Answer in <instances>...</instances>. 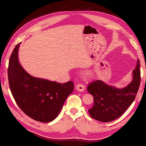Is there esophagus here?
I'll list each match as a JSON object with an SVG mask.
<instances>
[{
    "instance_id": "obj_1",
    "label": "esophagus",
    "mask_w": 146,
    "mask_h": 146,
    "mask_svg": "<svg viewBox=\"0 0 146 146\" xmlns=\"http://www.w3.org/2000/svg\"><path fill=\"white\" fill-rule=\"evenodd\" d=\"M85 89V86L82 84H78L76 86V90H77L78 92H83Z\"/></svg>"
}]
</instances>
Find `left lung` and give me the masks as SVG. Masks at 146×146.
I'll use <instances>...</instances> for the list:
<instances>
[{"mask_svg": "<svg viewBox=\"0 0 146 146\" xmlns=\"http://www.w3.org/2000/svg\"><path fill=\"white\" fill-rule=\"evenodd\" d=\"M140 61L132 71V80L125 87L117 88L100 80L89 83L87 90L94 97V105L88 110L90 116L97 120L109 122L125 112L134 100L141 83Z\"/></svg>", "mask_w": 146, "mask_h": 146, "instance_id": "8db88e82", "label": "left lung"}]
</instances>
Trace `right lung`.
<instances>
[{"mask_svg":"<svg viewBox=\"0 0 146 146\" xmlns=\"http://www.w3.org/2000/svg\"><path fill=\"white\" fill-rule=\"evenodd\" d=\"M21 42L11 56L8 79L12 96L21 109L33 119L49 122L56 118L68 95L73 92L74 83H64L34 77L24 70L18 59Z\"/></svg>","mask_w":146,"mask_h":146,"instance_id":"right-lung-1","label":"right lung"}]
</instances>
